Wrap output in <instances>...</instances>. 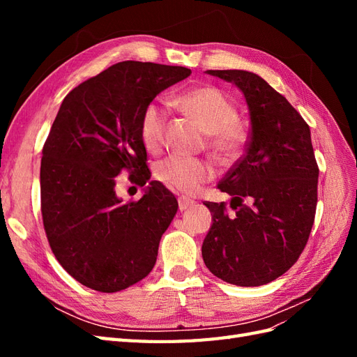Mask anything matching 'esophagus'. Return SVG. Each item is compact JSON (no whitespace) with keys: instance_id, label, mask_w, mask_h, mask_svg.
I'll use <instances>...</instances> for the list:
<instances>
[{"instance_id":"1","label":"esophagus","mask_w":357,"mask_h":357,"mask_svg":"<svg viewBox=\"0 0 357 357\" xmlns=\"http://www.w3.org/2000/svg\"><path fill=\"white\" fill-rule=\"evenodd\" d=\"M195 204V201H192V199H189V198H186V197H180L178 198V208L183 211V210H188L189 207H192V205Z\"/></svg>"}]
</instances>
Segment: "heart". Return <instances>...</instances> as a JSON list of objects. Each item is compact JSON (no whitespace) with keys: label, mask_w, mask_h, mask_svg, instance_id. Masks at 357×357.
Returning a JSON list of instances; mask_svg holds the SVG:
<instances>
[{"label":"heart","mask_w":357,"mask_h":357,"mask_svg":"<svg viewBox=\"0 0 357 357\" xmlns=\"http://www.w3.org/2000/svg\"><path fill=\"white\" fill-rule=\"evenodd\" d=\"M177 109L192 117L210 134V149L223 162H232L243 152L247 134L238 122L235 104L219 88L202 84L181 92L174 98ZM167 112L158 102H149L139 119V137L149 152H159L164 144ZM215 174L208 159L171 155L160 160L156 176L181 193H197Z\"/></svg>","instance_id":"heart-1"}]
</instances>
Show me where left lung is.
<instances>
[{
  "label": "left lung",
  "mask_w": 357,
  "mask_h": 357,
  "mask_svg": "<svg viewBox=\"0 0 357 357\" xmlns=\"http://www.w3.org/2000/svg\"><path fill=\"white\" fill-rule=\"evenodd\" d=\"M234 83L247 102L252 134L244 156L218 188L225 202H204L211 228L202 243L210 271L235 286H262L283 275L304 250L314 223L319 167L310 126L257 74L207 70Z\"/></svg>",
  "instance_id": "1"
}]
</instances>
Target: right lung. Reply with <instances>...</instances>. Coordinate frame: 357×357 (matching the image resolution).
<instances>
[{
	"instance_id": "right-lung-1",
	"label": "right lung",
	"mask_w": 357,
	"mask_h": 357,
	"mask_svg": "<svg viewBox=\"0 0 357 357\" xmlns=\"http://www.w3.org/2000/svg\"><path fill=\"white\" fill-rule=\"evenodd\" d=\"M185 67L123 61L83 82L63 98L43 147V225L53 255L83 286L113 294L155 266L160 236L178 208L159 181L123 202L122 169L150 180L139 119L155 96L190 75Z\"/></svg>"
}]
</instances>
